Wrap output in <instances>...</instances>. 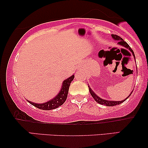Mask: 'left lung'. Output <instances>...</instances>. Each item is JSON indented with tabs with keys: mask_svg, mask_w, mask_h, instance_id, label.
<instances>
[{
	"mask_svg": "<svg viewBox=\"0 0 148 148\" xmlns=\"http://www.w3.org/2000/svg\"><path fill=\"white\" fill-rule=\"evenodd\" d=\"M112 37L114 40H117L118 41V44H120V45L124 46V47H125L126 48H128V49L130 50V51L132 52L133 55V57H134V58H135V54H134V52H133V51L132 50V49L129 47V44L127 43L126 42H125L124 40H123V39L122 38H121L120 36H117V35H115V34H112ZM89 87V90H90V92L91 95H92V96L94 98V99L95 100V101H96V102H98V104H100L102 105H105V106H116V105H119L121 104V103H123V102H125V100H127V98H129V96H131V94H132V92L131 93V94L129 95V96L127 97V98H125V100H123L122 101H110V100H104V99H102L101 98H100V97H98L97 95L95 94V93L93 92L92 89H91L90 88V86Z\"/></svg>",
	"mask_w": 148,
	"mask_h": 148,
	"instance_id": "obj_1",
	"label": "left lung"
}]
</instances>
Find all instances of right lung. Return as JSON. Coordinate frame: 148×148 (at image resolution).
Returning a JSON list of instances; mask_svg holds the SVG:
<instances>
[{
  "instance_id": "right-lung-1",
  "label": "right lung",
  "mask_w": 148,
  "mask_h": 148,
  "mask_svg": "<svg viewBox=\"0 0 148 148\" xmlns=\"http://www.w3.org/2000/svg\"><path fill=\"white\" fill-rule=\"evenodd\" d=\"M74 79V75L71 76L70 77L66 79L62 83L61 89H60V92L58 93L56 96L54 97L53 99L50 100L48 102L43 104H37V103H34L28 101V102L30 103L32 105H33L36 108L41 109V110H52V109H55L60 106L63 104V103L65 102L67 98V94L69 92V86L71 85V83Z\"/></svg>"
}]
</instances>
